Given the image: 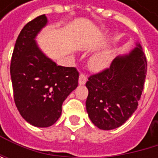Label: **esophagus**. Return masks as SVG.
<instances>
[{
    "label": "esophagus",
    "instance_id": "obj_1",
    "mask_svg": "<svg viewBox=\"0 0 158 158\" xmlns=\"http://www.w3.org/2000/svg\"><path fill=\"white\" fill-rule=\"evenodd\" d=\"M87 82V77L84 74H80L79 78V85H84Z\"/></svg>",
    "mask_w": 158,
    "mask_h": 158
}]
</instances>
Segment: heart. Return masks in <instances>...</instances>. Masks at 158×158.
Wrapping results in <instances>:
<instances>
[{"label":"heart","mask_w":158,"mask_h":158,"mask_svg":"<svg viewBox=\"0 0 158 158\" xmlns=\"http://www.w3.org/2000/svg\"><path fill=\"white\" fill-rule=\"evenodd\" d=\"M112 60V51L110 48L95 53L89 61V68L94 71H102L107 69Z\"/></svg>","instance_id":"1"}]
</instances>
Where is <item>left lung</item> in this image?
Returning <instances> with one entry per match:
<instances>
[{
	"label": "left lung",
	"mask_w": 158,
	"mask_h": 158,
	"mask_svg": "<svg viewBox=\"0 0 158 158\" xmlns=\"http://www.w3.org/2000/svg\"><path fill=\"white\" fill-rule=\"evenodd\" d=\"M146 73V58L139 43L128 54L116 56L109 69L89 78L86 110L102 130L123 125L135 111Z\"/></svg>",
	"instance_id": "1"
}]
</instances>
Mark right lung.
Here are the masks:
<instances>
[{
	"label": "right lung",
	"mask_w": 158,
	"mask_h": 158,
	"mask_svg": "<svg viewBox=\"0 0 158 158\" xmlns=\"http://www.w3.org/2000/svg\"><path fill=\"white\" fill-rule=\"evenodd\" d=\"M48 22L43 15L24 25L10 68L16 107L27 123L36 127H49L58 120L63 102L78 87L79 80L75 68L57 66L36 43Z\"/></svg>",
	"instance_id": "right-lung-1"
}]
</instances>
